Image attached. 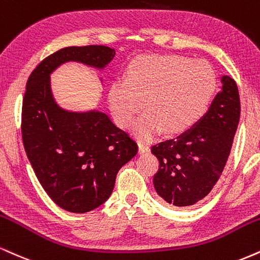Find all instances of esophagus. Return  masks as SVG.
<instances>
[{
	"instance_id": "34e87169",
	"label": "esophagus",
	"mask_w": 260,
	"mask_h": 260,
	"mask_svg": "<svg viewBox=\"0 0 260 260\" xmlns=\"http://www.w3.org/2000/svg\"><path fill=\"white\" fill-rule=\"evenodd\" d=\"M138 146H139V154H145V152L150 151V145L148 143L139 142Z\"/></svg>"
}]
</instances>
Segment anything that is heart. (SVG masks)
Listing matches in <instances>:
<instances>
[{"label": "heart", "mask_w": 260, "mask_h": 260, "mask_svg": "<svg viewBox=\"0 0 260 260\" xmlns=\"http://www.w3.org/2000/svg\"><path fill=\"white\" fill-rule=\"evenodd\" d=\"M217 87L214 70L207 61L177 54L144 55L128 67L124 80H115L108 90L114 120L142 139L164 131L179 134L191 129L207 111Z\"/></svg>", "instance_id": "obj_1"}]
</instances>
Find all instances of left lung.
Masks as SVG:
<instances>
[{"mask_svg": "<svg viewBox=\"0 0 260 260\" xmlns=\"http://www.w3.org/2000/svg\"><path fill=\"white\" fill-rule=\"evenodd\" d=\"M221 83V90L196 126L151 148L160 162L154 176L155 190L168 205H195L211 192L223 173L241 106L235 81L223 76Z\"/></svg>", "mask_w": 260, "mask_h": 260, "instance_id": "left-lung-1", "label": "left lung"}]
</instances>
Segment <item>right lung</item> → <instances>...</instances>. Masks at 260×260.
Wrapping results in <instances>:
<instances>
[{
	"mask_svg": "<svg viewBox=\"0 0 260 260\" xmlns=\"http://www.w3.org/2000/svg\"><path fill=\"white\" fill-rule=\"evenodd\" d=\"M115 57L106 46L61 48L37 65L26 82L21 137L37 179L59 207L73 213L93 211L110 198L117 172L138 145L104 112L61 109L51 90V74L77 61L104 69Z\"/></svg>",
	"mask_w": 260,
	"mask_h": 260,
	"instance_id": "1",
	"label": "right lung"
}]
</instances>
